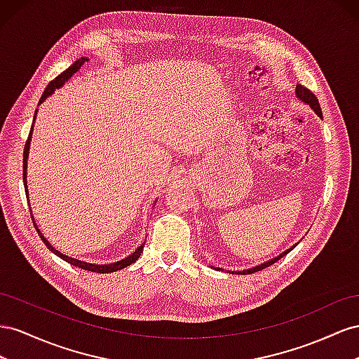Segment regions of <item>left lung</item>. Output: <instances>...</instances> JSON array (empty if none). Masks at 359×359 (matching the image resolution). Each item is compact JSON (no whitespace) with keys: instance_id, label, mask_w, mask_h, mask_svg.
Segmentation results:
<instances>
[{"instance_id":"1","label":"left lung","mask_w":359,"mask_h":359,"mask_svg":"<svg viewBox=\"0 0 359 359\" xmlns=\"http://www.w3.org/2000/svg\"><path fill=\"white\" fill-rule=\"evenodd\" d=\"M296 96H298L301 100H304L305 104H309L313 109H314V112L317 116H319L320 118H323V114H322V108H320V105H319V100H317V97L311 93L310 90H306L305 87H302V86H298L296 87ZM290 251V250H289ZM289 251H285V252H283V254H280L278 257H275V259H272V260H269V262H266V263H263V264H259V266H255V268H252V269H248V271H242V272H238V273H242V275H245V273H252V272H259V271H262V269H264V268H268V266H271L272 263H275L276 260H280L281 257H284L285 254H287Z\"/></svg>"}]
</instances>
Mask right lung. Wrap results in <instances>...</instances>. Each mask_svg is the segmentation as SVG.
<instances>
[{
    "mask_svg": "<svg viewBox=\"0 0 359 359\" xmlns=\"http://www.w3.org/2000/svg\"><path fill=\"white\" fill-rule=\"evenodd\" d=\"M88 58H86V57H81L79 60H76L74 65H72L69 69H66L63 74H60L55 79H53L50 81V83L46 86V88H45V91H43V95H42V97H40V100H39V104H42V102L49 96V95H53L54 93V90L55 88H60L61 86H63L66 81L74 75V74H76V72L79 70V67H81V65H84L86 61H87ZM32 130H33V128L29 129V134H28V140H27V142H25V147H24V163H22V167H24V172H22V176H24V187H25V194L28 196V191H27V158H28V149H29V140H32ZM32 215V219H33V213H29ZM33 224H34V227H36V230H37V233H39V236H40V239L43 241V243L46 245L48 247V250H50L53 251L55 255H58L60 259H63L65 262H67V263H70L72 266H78V268H81V269H86V271H91V272H97V273H108V272H116V271H120V269H123V268H126V266H129V264H132V263H135L138 259H140V255H141V252H142V250H144V243L142 245H140V247L135 250V252L134 254H130L129 257H126V259H123V260H120V262H116V263H111V264H93V263H87V262H81V260H78V259H72V257H67V255H65V254H61L60 251H57L53 245H50L45 238H43V234L40 233V230L37 229V225H36V222H34V219H33Z\"/></svg>",
    "mask_w": 359,
    "mask_h": 359,
    "instance_id": "1",
    "label": "right lung"
}]
</instances>
